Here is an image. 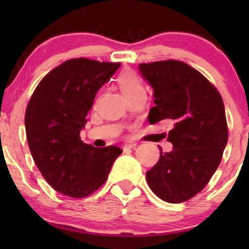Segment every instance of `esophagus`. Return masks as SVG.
Segmentation results:
<instances>
[{
    "label": "esophagus",
    "mask_w": 249,
    "mask_h": 249,
    "mask_svg": "<svg viewBox=\"0 0 249 249\" xmlns=\"http://www.w3.org/2000/svg\"><path fill=\"white\" fill-rule=\"evenodd\" d=\"M136 147V143H126V144L123 145V148L124 149H126V148H130V149H132V148Z\"/></svg>",
    "instance_id": "obj_1"
}]
</instances>
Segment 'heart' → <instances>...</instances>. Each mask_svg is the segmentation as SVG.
Listing matches in <instances>:
<instances>
[{
	"instance_id": "heart-1",
	"label": "heart",
	"mask_w": 249,
	"mask_h": 249,
	"mask_svg": "<svg viewBox=\"0 0 249 249\" xmlns=\"http://www.w3.org/2000/svg\"><path fill=\"white\" fill-rule=\"evenodd\" d=\"M117 82L120 90L123 91V94H124L127 99L139 96V95H145V89L144 87H143L142 80L140 79V77L137 76V74L132 73V72H125V73H122L118 77Z\"/></svg>"
}]
</instances>
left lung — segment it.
<instances>
[{
  "label": "left lung",
  "instance_id": "1",
  "mask_svg": "<svg viewBox=\"0 0 249 249\" xmlns=\"http://www.w3.org/2000/svg\"><path fill=\"white\" fill-rule=\"evenodd\" d=\"M141 76L153 88L155 106L148 120L170 123L167 141L173 149L162 153L147 182L158 197L184 202L201 192L218 169L228 142L224 104L218 90L189 65L176 60L139 65Z\"/></svg>",
  "mask_w": 249,
  "mask_h": 249
}]
</instances>
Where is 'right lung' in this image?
I'll use <instances>...</instances> for the list:
<instances>
[{
	"label": "right lung",
	"mask_w": 249,
	"mask_h": 249,
	"mask_svg": "<svg viewBox=\"0 0 249 249\" xmlns=\"http://www.w3.org/2000/svg\"><path fill=\"white\" fill-rule=\"evenodd\" d=\"M120 65L67 60L39 82L30 99L25 113L30 152L44 179L61 194L79 199L96 192L122 154L115 145L95 148L79 137L96 92Z\"/></svg>",
	"instance_id": "right-lung-1"
}]
</instances>
